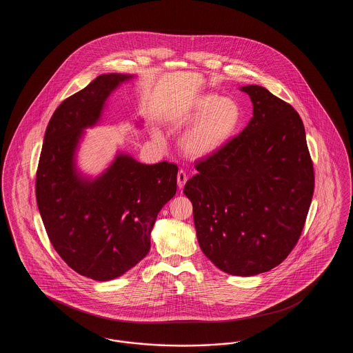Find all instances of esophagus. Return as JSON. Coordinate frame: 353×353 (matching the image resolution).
<instances>
[{"label": "esophagus", "mask_w": 353, "mask_h": 353, "mask_svg": "<svg viewBox=\"0 0 353 353\" xmlns=\"http://www.w3.org/2000/svg\"><path fill=\"white\" fill-rule=\"evenodd\" d=\"M186 180H188V176H186L184 170H179V173H177V185H179L180 189L184 188Z\"/></svg>", "instance_id": "esophagus-1"}]
</instances>
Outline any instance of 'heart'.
Instances as JSON below:
<instances>
[{
  "label": "heart",
  "instance_id": "1",
  "mask_svg": "<svg viewBox=\"0 0 353 353\" xmlns=\"http://www.w3.org/2000/svg\"><path fill=\"white\" fill-rule=\"evenodd\" d=\"M194 119L183 139V147L193 157H205L221 151L234 137L242 123V110L234 99L202 94L185 112V120Z\"/></svg>",
  "mask_w": 353,
  "mask_h": 353
}]
</instances>
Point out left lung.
<instances>
[{
	"label": "left lung",
	"instance_id": "1",
	"mask_svg": "<svg viewBox=\"0 0 353 353\" xmlns=\"http://www.w3.org/2000/svg\"><path fill=\"white\" fill-rule=\"evenodd\" d=\"M252 118L221 151L197 161L184 186L202 252L239 276L266 272L298 243L314 194L302 119L265 87L241 88Z\"/></svg>",
	"mask_w": 353,
	"mask_h": 353
}]
</instances>
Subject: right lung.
Returning a JSON list of instances; mask_svg holds the SVG:
<instances>
[{
	"label": "right lung",
	"mask_w": 353,
	"mask_h": 353,
	"mask_svg": "<svg viewBox=\"0 0 353 353\" xmlns=\"http://www.w3.org/2000/svg\"><path fill=\"white\" fill-rule=\"evenodd\" d=\"M131 75H99L62 101L48 124L35 176L37 203L52 248L68 268L110 281L137 265L151 249L159 212L176 194L177 165H153L119 154L94 181L74 169L82 131L101 117L110 92Z\"/></svg>",
	"instance_id": "right-lung-1"
}]
</instances>
